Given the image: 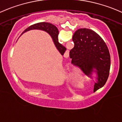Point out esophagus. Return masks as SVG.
Returning a JSON list of instances; mask_svg holds the SVG:
<instances>
[{
    "label": "esophagus",
    "mask_w": 122,
    "mask_h": 122,
    "mask_svg": "<svg viewBox=\"0 0 122 122\" xmlns=\"http://www.w3.org/2000/svg\"><path fill=\"white\" fill-rule=\"evenodd\" d=\"M64 68L65 71H66V72L69 71V65L68 64H65L64 66Z\"/></svg>",
    "instance_id": "obj_1"
}]
</instances>
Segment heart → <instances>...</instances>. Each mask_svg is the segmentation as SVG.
<instances>
[{"instance_id": "obj_1", "label": "heart", "mask_w": 122, "mask_h": 122, "mask_svg": "<svg viewBox=\"0 0 122 122\" xmlns=\"http://www.w3.org/2000/svg\"><path fill=\"white\" fill-rule=\"evenodd\" d=\"M71 46H72V44L71 45V46H70V47H71Z\"/></svg>"}]
</instances>
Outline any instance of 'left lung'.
Returning a JSON list of instances; mask_svg holds the SVG:
<instances>
[{"instance_id": "8db88e82", "label": "left lung", "mask_w": 122, "mask_h": 122, "mask_svg": "<svg viewBox=\"0 0 122 122\" xmlns=\"http://www.w3.org/2000/svg\"><path fill=\"white\" fill-rule=\"evenodd\" d=\"M93 41L89 47L74 55L70 70L75 75L73 85L76 91H95L109 76L111 56L108 46L99 35L92 31Z\"/></svg>"}]
</instances>
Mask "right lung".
<instances>
[{
	"instance_id": "right-lung-1",
	"label": "right lung",
	"mask_w": 122,
	"mask_h": 122,
	"mask_svg": "<svg viewBox=\"0 0 122 122\" xmlns=\"http://www.w3.org/2000/svg\"><path fill=\"white\" fill-rule=\"evenodd\" d=\"M63 74H64V71L63 70H61V71H60V72L59 73V74L58 75L57 79L55 81L53 85H52L49 89L46 91L42 92V93H39V94L36 95V97H37V98L42 99H49L52 98V97H54L55 95H56V94H57L58 92V89L57 85L58 80L59 78L61 77Z\"/></svg>"
}]
</instances>
